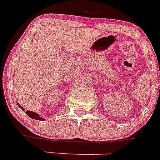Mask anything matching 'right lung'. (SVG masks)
<instances>
[{"instance_id": "obj_1", "label": "right lung", "mask_w": 160, "mask_h": 160, "mask_svg": "<svg viewBox=\"0 0 160 160\" xmlns=\"http://www.w3.org/2000/svg\"><path fill=\"white\" fill-rule=\"evenodd\" d=\"M18 107H19L21 109H22V110H24V109L22 108L19 104H18ZM25 113H26V114H28V116L30 117L31 118H33V119H37V120H44V118H42V117H40V115H38V114L35 112H32V111H25Z\"/></svg>"}]
</instances>
